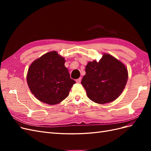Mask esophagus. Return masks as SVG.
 Listing matches in <instances>:
<instances>
[{
	"label": "esophagus",
	"instance_id": "esophagus-1",
	"mask_svg": "<svg viewBox=\"0 0 151 151\" xmlns=\"http://www.w3.org/2000/svg\"><path fill=\"white\" fill-rule=\"evenodd\" d=\"M76 83H80L81 81V77H80V78H79V79H76Z\"/></svg>",
	"mask_w": 151,
	"mask_h": 151
}]
</instances>
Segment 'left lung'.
<instances>
[{
    "label": "left lung",
    "instance_id": "obj_1",
    "mask_svg": "<svg viewBox=\"0 0 151 151\" xmlns=\"http://www.w3.org/2000/svg\"><path fill=\"white\" fill-rule=\"evenodd\" d=\"M126 66L115 57L103 53L99 62H89L81 81L88 97L95 103L106 104L120 96L128 80Z\"/></svg>",
    "mask_w": 151,
    "mask_h": 151
}]
</instances>
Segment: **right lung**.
Returning a JSON list of instances; mask_svg holds the SVG:
<instances>
[{"label":"right lung","instance_id":"obj_1","mask_svg":"<svg viewBox=\"0 0 151 151\" xmlns=\"http://www.w3.org/2000/svg\"><path fill=\"white\" fill-rule=\"evenodd\" d=\"M65 62L56 51L45 53L32 62L27 73V83L39 101L53 105L68 96L76 81L70 78Z\"/></svg>","mask_w":151,"mask_h":151}]
</instances>
